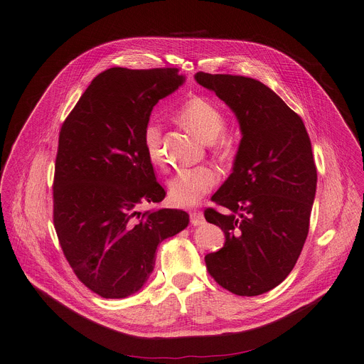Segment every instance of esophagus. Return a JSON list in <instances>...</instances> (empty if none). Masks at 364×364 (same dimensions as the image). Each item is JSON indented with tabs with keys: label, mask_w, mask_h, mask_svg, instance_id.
I'll return each mask as SVG.
<instances>
[{
	"label": "esophagus",
	"mask_w": 364,
	"mask_h": 364,
	"mask_svg": "<svg viewBox=\"0 0 364 364\" xmlns=\"http://www.w3.org/2000/svg\"><path fill=\"white\" fill-rule=\"evenodd\" d=\"M190 220H191V225L200 226V225L204 223V216H203L201 212L194 210V212H190Z\"/></svg>",
	"instance_id": "34e87169"
}]
</instances>
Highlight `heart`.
Here are the masks:
<instances>
[{"mask_svg": "<svg viewBox=\"0 0 364 364\" xmlns=\"http://www.w3.org/2000/svg\"><path fill=\"white\" fill-rule=\"evenodd\" d=\"M178 121L196 132L204 142H209L222 159L235 154V142L223 134L226 115L215 102L204 96L188 97L177 111ZM142 144L148 160L157 167L166 163L163 149V128L159 122L149 121L144 127ZM219 181L215 168L200 166L180 170L168 183L170 198L174 204L188 207L198 203Z\"/></svg>", "mask_w": 364, "mask_h": 364, "instance_id": "obj_1", "label": "heart"}]
</instances>
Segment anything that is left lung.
Masks as SVG:
<instances>
[{
	"label": "left lung",
	"instance_id": "left-lung-1",
	"mask_svg": "<svg viewBox=\"0 0 364 364\" xmlns=\"http://www.w3.org/2000/svg\"><path fill=\"white\" fill-rule=\"evenodd\" d=\"M196 80L235 112L242 132L233 171L212 200L225 213L204 218L225 232V246L205 255L225 289L255 296L279 285L305 243L317 168L305 125L267 85L252 77L198 72Z\"/></svg>",
	"mask_w": 364,
	"mask_h": 364
}]
</instances>
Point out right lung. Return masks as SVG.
Masks as SVG:
<instances>
[{
  "mask_svg": "<svg viewBox=\"0 0 364 364\" xmlns=\"http://www.w3.org/2000/svg\"><path fill=\"white\" fill-rule=\"evenodd\" d=\"M183 83L174 68H111L92 80L62 125L53 223L73 272L103 298L138 292L157 246L188 225L183 210L138 212L166 197L144 149V127L157 102Z\"/></svg>",
  "mask_w": 364,
  "mask_h": 364,
  "instance_id": "1",
  "label": "right lung"
}]
</instances>
